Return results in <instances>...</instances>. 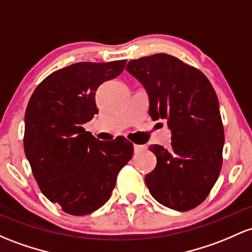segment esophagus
<instances>
[{"label":"esophagus","instance_id":"34e87169","mask_svg":"<svg viewBox=\"0 0 252 252\" xmlns=\"http://www.w3.org/2000/svg\"><path fill=\"white\" fill-rule=\"evenodd\" d=\"M143 149H145V146L134 145V151H135V153H140V152H142Z\"/></svg>","mask_w":252,"mask_h":252}]
</instances>
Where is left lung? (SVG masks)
I'll return each mask as SVG.
<instances>
[{"instance_id":"left-lung-1","label":"left lung","mask_w":252,"mask_h":252,"mask_svg":"<svg viewBox=\"0 0 252 252\" xmlns=\"http://www.w3.org/2000/svg\"><path fill=\"white\" fill-rule=\"evenodd\" d=\"M126 69L147 92L152 120H165L171 130L170 148L149 146L157 166L146 185L162 206L190 211L206 200L222 165L217 93L200 70L167 54L132 60Z\"/></svg>"}]
</instances>
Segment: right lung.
Here are the masks:
<instances>
[{
	"instance_id": "right-lung-1",
	"label": "right lung",
	"mask_w": 252,
	"mask_h": 252,
	"mask_svg": "<svg viewBox=\"0 0 252 252\" xmlns=\"http://www.w3.org/2000/svg\"><path fill=\"white\" fill-rule=\"evenodd\" d=\"M126 61L80 62L38 85L25 113L24 149L41 192L65 213L86 215L107 202L134 147L124 137L99 141L86 131L98 109L95 92Z\"/></svg>"
}]
</instances>
